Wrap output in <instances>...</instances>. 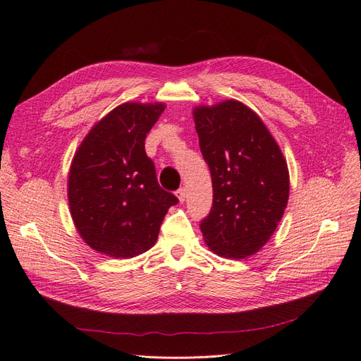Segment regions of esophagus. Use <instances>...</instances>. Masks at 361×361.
Returning a JSON list of instances; mask_svg holds the SVG:
<instances>
[{
	"instance_id": "obj_1",
	"label": "esophagus",
	"mask_w": 361,
	"mask_h": 361,
	"mask_svg": "<svg viewBox=\"0 0 361 361\" xmlns=\"http://www.w3.org/2000/svg\"><path fill=\"white\" fill-rule=\"evenodd\" d=\"M176 195H178L179 202H185V199H187V190H185V188H179V190L176 191Z\"/></svg>"
}]
</instances>
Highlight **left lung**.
I'll return each mask as SVG.
<instances>
[{"mask_svg": "<svg viewBox=\"0 0 361 361\" xmlns=\"http://www.w3.org/2000/svg\"><path fill=\"white\" fill-rule=\"evenodd\" d=\"M203 159L211 170L214 200L200 221L218 256L257 253L274 233L289 197V171L269 130L238 101L194 110Z\"/></svg>", "mask_w": 361, "mask_h": 361, "instance_id": "8db88e82", "label": "left lung"}]
</instances>
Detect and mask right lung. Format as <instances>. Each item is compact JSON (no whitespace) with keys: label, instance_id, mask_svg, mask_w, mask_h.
<instances>
[{"label":"right lung","instance_id":"obj_1","mask_svg":"<svg viewBox=\"0 0 361 361\" xmlns=\"http://www.w3.org/2000/svg\"><path fill=\"white\" fill-rule=\"evenodd\" d=\"M162 104L118 105L84 138L71 166L69 206L84 241L110 257L145 253L158 239L169 207L179 200L164 191L145 149Z\"/></svg>","mask_w":361,"mask_h":361}]
</instances>
